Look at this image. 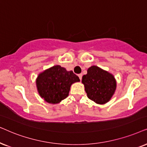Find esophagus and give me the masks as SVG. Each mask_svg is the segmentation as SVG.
Masks as SVG:
<instances>
[{
  "label": "esophagus",
  "mask_w": 147,
  "mask_h": 147,
  "mask_svg": "<svg viewBox=\"0 0 147 147\" xmlns=\"http://www.w3.org/2000/svg\"><path fill=\"white\" fill-rule=\"evenodd\" d=\"M78 76H79L80 80H81L82 79V76H83V75H82V74H79V75H78Z\"/></svg>",
  "instance_id": "1"
}]
</instances>
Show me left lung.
<instances>
[{"label":"left lung","mask_w":147,"mask_h":147,"mask_svg":"<svg viewBox=\"0 0 147 147\" xmlns=\"http://www.w3.org/2000/svg\"><path fill=\"white\" fill-rule=\"evenodd\" d=\"M82 83L88 98L98 104L109 101L116 88L113 76L96 66L88 68L87 74L82 78Z\"/></svg>","instance_id":"1"}]
</instances>
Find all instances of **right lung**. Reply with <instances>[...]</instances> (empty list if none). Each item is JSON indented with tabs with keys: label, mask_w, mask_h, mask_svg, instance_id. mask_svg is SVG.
I'll return each instance as SVG.
<instances>
[{
	"label": "right lung",
	"mask_w": 147,
	"mask_h": 147,
	"mask_svg": "<svg viewBox=\"0 0 147 147\" xmlns=\"http://www.w3.org/2000/svg\"><path fill=\"white\" fill-rule=\"evenodd\" d=\"M79 81V77L72 70L56 65L40 74L36 85L40 96L46 102L55 104L65 99L72 84Z\"/></svg>",
	"instance_id": "add662e5"
}]
</instances>
